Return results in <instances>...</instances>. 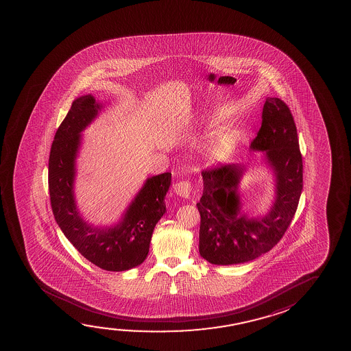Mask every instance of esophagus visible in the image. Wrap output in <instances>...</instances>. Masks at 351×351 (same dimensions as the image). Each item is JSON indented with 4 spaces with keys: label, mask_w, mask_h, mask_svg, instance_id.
Wrapping results in <instances>:
<instances>
[{
    "label": "esophagus",
    "mask_w": 351,
    "mask_h": 351,
    "mask_svg": "<svg viewBox=\"0 0 351 351\" xmlns=\"http://www.w3.org/2000/svg\"><path fill=\"white\" fill-rule=\"evenodd\" d=\"M173 191L180 197H189L191 193H192V183L187 181V180L178 181V182L173 184Z\"/></svg>",
    "instance_id": "obj_1"
}]
</instances>
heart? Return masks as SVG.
<instances>
[{
	"label": "heart",
	"instance_id": "heart-1",
	"mask_svg": "<svg viewBox=\"0 0 351 351\" xmlns=\"http://www.w3.org/2000/svg\"><path fill=\"white\" fill-rule=\"evenodd\" d=\"M239 143V134L236 132H221L208 143L206 156L211 160L218 162L229 157Z\"/></svg>",
	"mask_w": 351,
	"mask_h": 351
}]
</instances>
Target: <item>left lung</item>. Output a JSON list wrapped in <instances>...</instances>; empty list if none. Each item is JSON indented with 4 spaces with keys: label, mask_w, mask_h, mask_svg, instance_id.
<instances>
[{
    "label": "left lung",
    "mask_w": 351,
    "mask_h": 351,
    "mask_svg": "<svg viewBox=\"0 0 351 351\" xmlns=\"http://www.w3.org/2000/svg\"><path fill=\"white\" fill-rule=\"evenodd\" d=\"M263 122L250 149L265 151L276 175L277 197L263 218L239 216V183L245 165L226 164L202 170L204 192L200 212L199 252L215 265L254 260L278 243L293 221L302 193V154L291 111L282 99L269 97Z\"/></svg>",
    "instance_id": "obj_1"
}]
</instances>
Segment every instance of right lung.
Masks as SVG:
<instances>
[{
  "label": "right lung",
  "instance_id": "obj_1",
  "mask_svg": "<svg viewBox=\"0 0 351 351\" xmlns=\"http://www.w3.org/2000/svg\"><path fill=\"white\" fill-rule=\"evenodd\" d=\"M101 104L91 96L73 101L53 138L49 156V193L53 217L64 236L92 264L106 271H127L144 263L154 226L165 213L164 197L171 173L147 178L122 221L109 229H98L82 221L77 212L73 183L80 132L96 117Z\"/></svg>",
  "mask_w": 351,
  "mask_h": 351
}]
</instances>
